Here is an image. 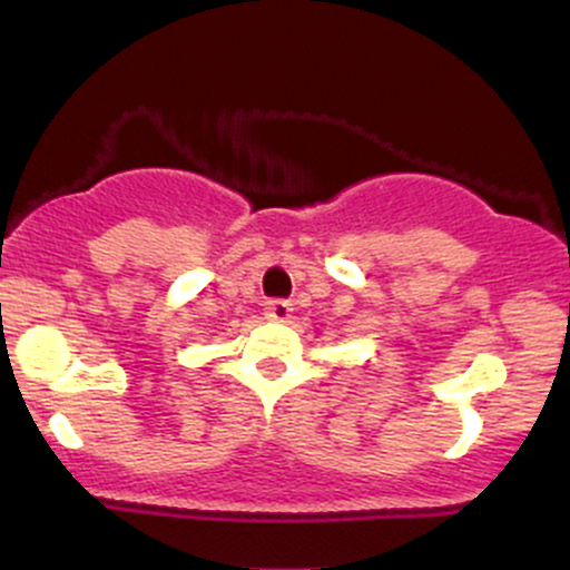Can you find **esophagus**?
Here are the masks:
<instances>
[{"label": "esophagus", "mask_w": 570, "mask_h": 570, "mask_svg": "<svg viewBox=\"0 0 570 570\" xmlns=\"http://www.w3.org/2000/svg\"><path fill=\"white\" fill-rule=\"evenodd\" d=\"M265 316L271 318V322H286V318L292 316V303L289 299H271L265 307Z\"/></svg>", "instance_id": "34e87169"}]
</instances>
